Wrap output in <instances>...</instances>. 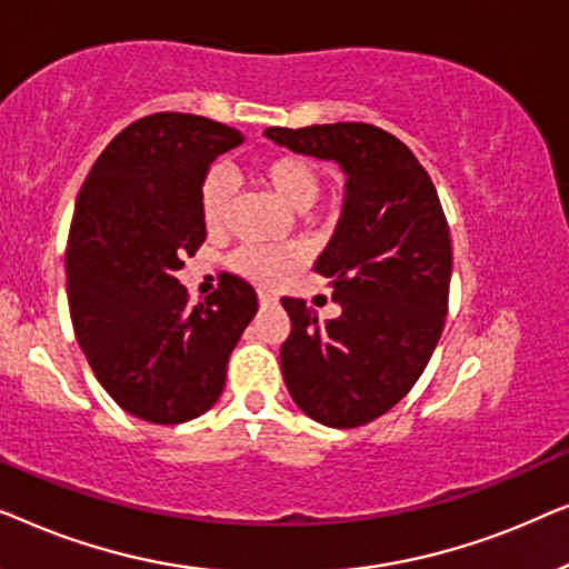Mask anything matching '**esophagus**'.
I'll return each instance as SVG.
<instances>
[{
    "mask_svg": "<svg viewBox=\"0 0 569 569\" xmlns=\"http://www.w3.org/2000/svg\"><path fill=\"white\" fill-rule=\"evenodd\" d=\"M259 302L263 308H269V306H277V298H274V295H269V292H259Z\"/></svg>",
    "mask_w": 569,
    "mask_h": 569,
    "instance_id": "34e87169",
    "label": "esophagus"
}]
</instances>
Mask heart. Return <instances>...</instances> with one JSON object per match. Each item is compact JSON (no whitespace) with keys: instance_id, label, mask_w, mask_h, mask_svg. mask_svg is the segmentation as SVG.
I'll list each match as a JSON object with an SVG mask.
<instances>
[{"instance_id":"b5f03b06","label":"heart","mask_w":569,"mask_h":569,"mask_svg":"<svg viewBox=\"0 0 569 569\" xmlns=\"http://www.w3.org/2000/svg\"><path fill=\"white\" fill-rule=\"evenodd\" d=\"M256 178L271 197L295 212L313 207L318 193H321V173L313 162L300 158V154H274V158L263 160L256 168ZM232 193H236V183H232L228 170L220 166L209 168L204 181H201V220L209 230L220 228L224 222L232 204ZM230 263L240 277L261 287H274L300 267L302 251L300 248L246 246L232 256Z\"/></svg>"}]
</instances>
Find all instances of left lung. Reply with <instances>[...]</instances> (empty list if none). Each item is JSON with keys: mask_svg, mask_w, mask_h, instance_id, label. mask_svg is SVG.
<instances>
[{"mask_svg": "<svg viewBox=\"0 0 569 569\" xmlns=\"http://www.w3.org/2000/svg\"><path fill=\"white\" fill-rule=\"evenodd\" d=\"M263 137L347 176L337 230L318 256L341 313L318 321L282 298L290 337L284 386L310 419L337 430L368 425L422 376L448 313L453 253L438 191L403 142L370 123L271 127Z\"/></svg>", "mask_w": 569, "mask_h": 569, "instance_id": "1", "label": "left lung"}]
</instances>
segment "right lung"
I'll list each match as a JSON object with an SVG mask.
<instances>
[{
  "label": "right lung",
  "mask_w": 569,
  "mask_h": 569,
  "mask_svg": "<svg viewBox=\"0 0 569 569\" xmlns=\"http://www.w3.org/2000/svg\"><path fill=\"white\" fill-rule=\"evenodd\" d=\"M240 142L204 116H144L100 152L77 197L67 243L77 341L108 396L144 422L181 425L212 409L259 310L240 277L222 274L199 306L176 279L207 238L201 181Z\"/></svg>",
  "instance_id": "1"
}]
</instances>
